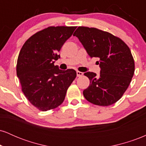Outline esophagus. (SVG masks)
Listing matches in <instances>:
<instances>
[{
    "instance_id": "obj_1",
    "label": "esophagus",
    "mask_w": 146,
    "mask_h": 146,
    "mask_svg": "<svg viewBox=\"0 0 146 146\" xmlns=\"http://www.w3.org/2000/svg\"><path fill=\"white\" fill-rule=\"evenodd\" d=\"M76 73H77V76H78V77H80V76H82V75H83L82 72H80V71H78L76 72Z\"/></svg>"
}]
</instances>
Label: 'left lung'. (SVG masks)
<instances>
[{"instance_id": "8db88e82", "label": "left lung", "mask_w": 146, "mask_h": 146, "mask_svg": "<svg viewBox=\"0 0 146 146\" xmlns=\"http://www.w3.org/2000/svg\"><path fill=\"white\" fill-rule=\"evenodd\" d=\"M76 36L90 58H98L100 74L86 72L90 85L84 90L86 100L107 106L115 104L125 93L133 77L135 62L131 51L120 38L96 28L79 27Z\"/></svg>"}]
</instances>
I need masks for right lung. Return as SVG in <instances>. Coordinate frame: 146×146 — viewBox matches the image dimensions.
Here are the masks:
<instances>
[{"instance_id": "add662e5", "label": "right lung", "mask_w": 146, "mask_h": 146, "mask_svg": "<svg viewBox=\"0 0 146 146\" xmlns=\"http://www.w3.org/2000/svg\"><path fill=\"white\" fill-rule=\"evenodd\" d=\"M76 27H49L27 40L18 58L16 73L27 99L42 111L53 109L64 100L76 78L73 69L61 70L55 61Z\"/></svg>"}]
</instances>
